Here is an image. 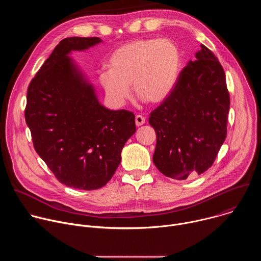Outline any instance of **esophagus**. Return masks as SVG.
Returning a JSON list of instances; mask_svg holds the SVG:
<instances>
[{
    "label": "esophagus",
    "instance_id": "esophagus-1",
    "mask_svg": "<svg viewBox=\"0 0 261 261\" xmlns=\"http://www.w3.org/2000/svg\"><path fill=\"white\" fill-rule=\"evenodd\" d=\"M144 123H145V118H144L143 116L137 115V116L135 117V124H136V126H141V125H143Z\"/></svg>",
    "mask_w": 261,
    "mask_h": 261
}]
</instances>
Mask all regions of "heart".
I'll return each mask as SVG.
<instances>
[{
    "instance_id": "1",
    "label": "heart",
    "mask_w": 261,
    "mask_h": 261,
    "mask_svg": "<svg viewBox=\"0 0 261 261\" xmlns=\"http://www.w3.org/2000/svg\"><path fill=\"white\" fill-rule=\"evenodd\" d=\"M182 57L170 39H137L118 47L101 71L99 82L108 100L123 105L131 95L150 104L164 102L175 89Z\"/></svg>"
}]
</instances>
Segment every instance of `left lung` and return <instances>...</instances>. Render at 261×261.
I'll list each match as a JSON object with an SVG mask.
<instances>
[{
  "instance_id": "8db88e82",
  "label": "left lung",
  "mask_w": 261,
  "mask_h": 261,
  "mask_svg": "<svg viewBox=\"0 0 261 261\" xmlns=\"http://www.w3.org/2000/svg\"><path fill=\"white\" fill-rule=\"evenodd\" d=\"M181 71L171 95L150 114L157 143L153 162L182 180L206 171L227 135L230 106L225 73L203 44Z\"/></svg>"
}]
</instances>
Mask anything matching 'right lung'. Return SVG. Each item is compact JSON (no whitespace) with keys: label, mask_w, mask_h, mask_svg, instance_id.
<instances>
[{"label":"right lung","mask_w":261,"mask_h":261,"mask_svg":"<svg viewBox=\"0 0 261 261\" xmlns=\"http://www.w3.org/2000/svg\"><path fill=\"white\" fill-rule=\"evenodd\" d=\"M102 40L70 37L56 46L27 93L25 123L35 151L68 187L96 190L113 177L121 152L135 133L131 111L101 105L94 87L68 57Z\"/></svg>","instance_id":"right-lung-1"}]
</instances>
